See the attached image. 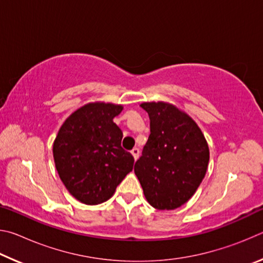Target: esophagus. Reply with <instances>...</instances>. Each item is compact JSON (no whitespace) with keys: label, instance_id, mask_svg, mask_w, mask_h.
Instances as JSON below:
<instances>
[{"label":"esophagus","instance_id":"obj_1","mask_svg":"<svg viewBox=\"0 0 263 263\" xmlns=\"http://www.w3.org/2000/svg\"><path fill=\"white\" fill-rule=\"evenodd\" d=\"M131 154H132L133 159L138 160V158H139V148H133V149L131 151Z\"/></svg>","mask_w":263,"mask_h":263}]
</instances>
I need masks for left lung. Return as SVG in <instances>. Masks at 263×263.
Here are the masks:
<instances>
[{
	"label": "left lung",
	"mask_w": 263,
	"mask_h": 263,
	"mask_svg": "<svg viewBox=\"0 0 263 263\" xmlns=\"http://www.w3.org/2000/svg\"><path fill=\"white\" fill-rule=\"evenodd\" d=\"M151 135L135 164L145 198L158 210H174L193 197L210 159L205 137L190 116L167 102H144Z\"/></svg>",
	"instance_id": "obj_1"
}]
</instances>
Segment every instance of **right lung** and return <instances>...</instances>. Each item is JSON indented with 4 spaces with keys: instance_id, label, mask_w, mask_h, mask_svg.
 I'll return each instance as SVG.
<instances>
[{
    "instance_id": "add662e5",
    "label": "right lung",
    "mask_w": 263,
    "mask_h": 263,
    "mask_svg": "<svg viewBox=\"0 0 263 263\" xmlns=\"http://www.w3.org/2000/svg\"><path fill=\"white\" fill-rule=\"evenodd\" d=\"M122 110L104 102L84 104L66 119L53 142L60 180L87 205L108 201L133 168L135 159L123 149V132L114 123Z\"/></svg>"
}]
</instances>
